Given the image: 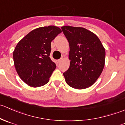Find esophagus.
<instances>
[{"mask_svg": "<svg viewBox=\"0 0 125 125\" xmlns=\"http://www.w3.org/2000/svg\"><path fill=\"white\" fill-rule=\"evenodd\" d=\"M62 59H63V58H61V59H59V60H56L57 63V64H59V63H60L61 62L62 60Z\"/></svg>", "mask_w": 125, "mask_h": 125, "instance_id": "1", "label": "esophagus"}]
</instances>
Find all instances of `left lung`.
Returning a JSON list of instances; mask_svg holds the SVG:
<instances>
[{"label": "left lung", "mask_w": 125, "mask_h": 125, "mask_svg": "<svg viewBox=\"0 0 125 125\" xmlns=\"http://www.w3.org/2000/svg\"><path fill=\"white\" fill-rule=\"evenodd\" d=\"M70 44V68L63 73L69 86L78 89L93 85L104 66L105 50L97 36L81 27L61 28Z\"/></svg>", "instance_id": "8db88e82"}]
</instances>
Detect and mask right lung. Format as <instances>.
<instances>
[{
	"label": "right lung",
	"instance_id": "add662e5",
	"mask_svg": "<svg viewBox=\"0 0 125 125\" xmlns=\"http://www.w3.org/2000/svg\"><path fill=\"white\" fill-rule=\"evenodd\" d=\"M61 32L57 26L38 28L17 43L13 52L14 66L21 79L29 86H42L49 82L56 68L50 57L51 43Z\"/></svg>",
	"mask_w": 125,
	"mask_h": 125
}]
</instances>
